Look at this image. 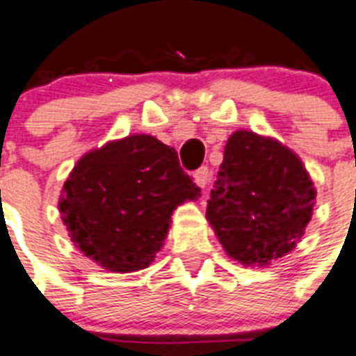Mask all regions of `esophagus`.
Here are the masks:
<instances>
[{"label":"esophagus","mask_w":356,"mask_h":356,"mask_svg":"<svg viewBox=\"0 0 356 356\" xmlns=\"http://www.w3.org/2000/svg\"><path fill=\"white\" fill-rule=\"evenodd\" d=\"M208 181H210V172H208L207 166H203V168H199L197 172L193 173V183L197 184L199 188L207 186Z\"/></svg>","instance_id":"esophagus-1"}]
</instances>
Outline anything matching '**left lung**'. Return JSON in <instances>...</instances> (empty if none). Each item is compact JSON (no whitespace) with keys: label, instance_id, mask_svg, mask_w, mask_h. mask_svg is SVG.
<instances>
[{"label":"left lung","instance_id":"8db88e82","mask_svg":"<svg viewBox=\"0 0 356 356\" xmlns=\"http://www.w3.org/2000/svg\"><path fill=\"white\" fill-rule=\"evenodd\" d=\"M314 203L316 188L293 149L278 138L238 129L225 146L207 219L228 258L268 267L300 243Z\"/></svg>","mask_w":356,"mask_h":356}]
</instances>
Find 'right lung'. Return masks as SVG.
Segmentation results:
<instances>
[{"label": "right lung", "instance_id": "obj_1", "mask_svg": "<svg viewBox=\"0 0 356 356\" xmlns=\"http://www.w3.org/2000/svg\"><path fill=\"white\" fill-rule=\"evenodd\" d=\"M201 195L177 152L146 133L83 153L58 208L74 247L109 273H137L163 248L172 213Z\"/></svg>", "mask_w": 356, "mask_h": 356}]
</instances>
